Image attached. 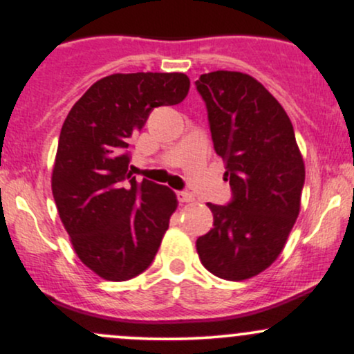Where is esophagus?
<instances>
[{"label":"esophagus","mask_w":354,"mask_h":354,"mask_svg":"<svg viewBox=\"0 0 354 354\" xmlns=\"http://www.w3.org/2000/svg\"><path fill=\"white\" fill-rule=\"evenodd\" d=\"M178 198H180L181 203H189L194 200L193 194L188 193V191H180V193H178Z\"/></svg>","instance_id":"34e87169"}]
</instances>
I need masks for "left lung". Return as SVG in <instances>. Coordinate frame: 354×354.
Instances as JSON below:
<instances>
[{"instance_id": "obj_1", "label": "left lung", "mask_w": 354, "mask_h": 354, "mask_svg": "<svg viewBox=\"0 0 354 354\" xmlns=\"http://www.w3.org/2000/svg\"><path fill=\"white\" fill-rule=\"evenodd\" d=\"M196 88L233 189L230 205L208 203L213 228L198 238V256L218 278L243 281L273 265L286 245L301 208L303 154L286 111L253 76L211 71Z\"/></svg>"}]
</instances>
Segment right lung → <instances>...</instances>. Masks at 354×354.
<instances>
[{"instance_id":"1","label":"right lung","mask_w":354,"mask_h":354,"mask_svg":"<svg viewBox=\"0 0 354 354\" xmlns=\"http://www.w3.org/2000/svg\"><path fill=\"white\" fill-rule=\"evenodd\" d=\"M185 73H115L76 101L59 133L51 189L73 250L108 281L151 265L178 198L168 186L131 178L129 138L156 106L188 96Z\"/></svg>"}]
</instances>
